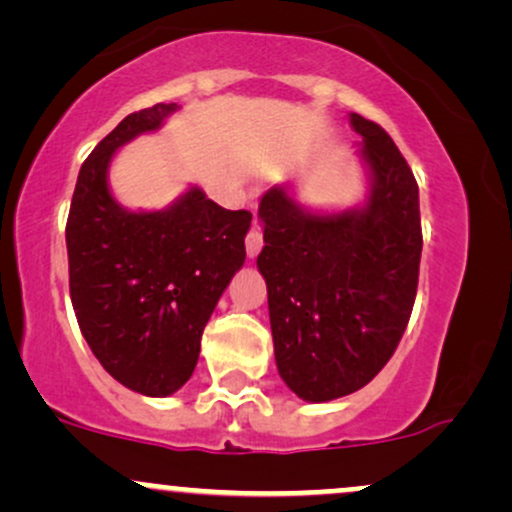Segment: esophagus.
Listing matches in <instances>:
<instances>
[{
	"mask_svg": "<svg viewBox=\"0 0 512 512\" xmlns=\"http://www.w3.org/2000/svg\"><path fill=\"white\" fill-rule=\"evenodd\" d=\"M262 245H264V240H262V231H260V226H257V223H255V226L250 228L248 236H245V250H248V257H250V260H255V257L260 255Z\"/></svg>",
	"mask_w": 512,
	"mask_h": 512,
	"instance_id": "1",
	"label": "esophagus"
}]
</instances>
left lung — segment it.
Instances as JSON below:
<instances>
[{
  "label": "left lung",
  "instance_id": "1",
  "mask_svg": "<svg viewBox=\"0 0 512 512\" xmlns=\"http://www.w3.org/2000/svg\"><path fill=\"white\" fill-rule=\"evenodd\" d=\"M370 175L363 207L313 214L289 185L264 192V248L274 356L305 402L368 385L395 354L414 308L421 262L419 185L390 134L351 113Z\"/></svg>",
  "mask_w": 512,
  "mask_h": 512
}]
</instances>
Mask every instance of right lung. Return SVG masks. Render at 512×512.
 I'll use <instances>...</instances> for the list:
<instances>
[{
	"label": "right lung",
	"mask_w": 512,
	"mask_h": 512,
	"mask_svg": "<svg viewBox=\"0 0 512 512\" xmlns=\"http://www.w3.org/2000/svg\"><path fill=\"white\" fill-rule=\"evenodd\" d=\"M178 103L127 115L76 178L67 219L69 293L81 334L129 390L168 397L190 380L202 332L245 262L250 211L223 209L190 187L161 211L115 202L108 168L122 144L156 132Z\"/></svg>",
	"instance_id": "obj_1"
}]
</instances>
